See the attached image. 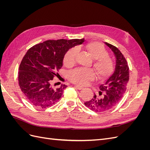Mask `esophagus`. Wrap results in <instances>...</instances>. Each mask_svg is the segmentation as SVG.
Returning <instances> with one entry per match:
<instances>
[{
  "label": "esophagus",
  "mask_w": 150,
  "mask_h": 150,
  "mask_svg": "<svg viewBox=\"0 0 150 150\" xmlns=\"http://www.w3.org/2000/svg\"><path fill=\"white\" fill-rule=\"evenodd\" d=\"M74 87H75L76 88L78 89H79V90H81V89H83V87H82V86H78V85H75Z\"/></svg>",
  "instance_id": "obj_1"
}]
</instances>
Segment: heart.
Segmentation results:
<instances>
[{
	"label": "heart",
	"mask_w": 150,
	"mask_h": 150,
	"mask_svg": "<svg viewBox=\"0 0 150 150\" xmlns=\"http://www.w3.org/2000/svg\"><path fill=\"white\" fill-rule=\"evenodd\" d=\"M86 50L94 59L93 66L99 79H103L110 75L113 71L114 64L111 59L103 45L99 42H93L86 45ZM78 51L76 48H71L68 51L64 57V64L66 67H72L76 62ZM69 80L74 84L84 86L89 81L95 78L93 70L91 69L78 68L71 71L69 75Z\"/></svg>",
	"instance_id": "obj_1"
}]
</instances>
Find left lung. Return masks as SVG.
I'll return each mask as SVG.
<instances>
[{"mask_svg":"<svg viewBox=\"0 0 150 150\" xmlns=\"http://www.w3.org/2000/svg\"><path fill=\"white\" fill-rule=\"evenodd\" d=\"M105 44L115 54L116 67L114 73L99 86L98 96L94 94L92 99L84 103L86 106L95 112L108 111L119 103L126 91L129 77V67L122 54L116 47Z\"/></svg>","mask_w":150,"mask_h":150,"instance_id":"8db88e82","label":"left lung"}]
</instances>
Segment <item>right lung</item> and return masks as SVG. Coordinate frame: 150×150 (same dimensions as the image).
I'll list each match as a JSON object with an SVG mask.
<instances>
[{
	"label": "right lung",
	"instance_id": "right-lung-1",
	"mask_svg": "<svg viewBox=\"0 0 150 150\" xmlns=\"http://www.w3.org/2000/svg\"><path fill=\"white\" fill-rule=\"evenodd\" d=\"M84 39L48 40L30 47L21 62L18 73L20 88L33 105L46 108L59 101L67 86L53 88L52 81L58 75L68 50Z\"/></svg>",
	"mask_w": 150,
	"mask_h": 150
}]
</instances>
